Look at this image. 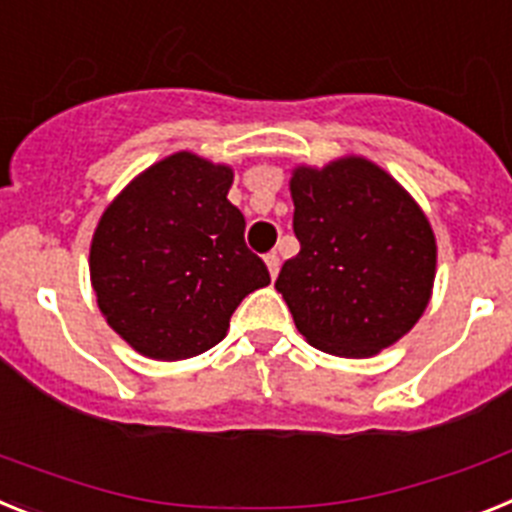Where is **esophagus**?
I'll use <instances>...</instances> for the list:
<instances>
[{"instance_id": "1", "label": "esophagus", "mask_w": 512, "mask_h": 512, "mask_svg": "<svg viewBox=\"0 0 512 512\" xmlns=\"http://www.w3.org/2000/svg\"><path fill=\"white\" fill-rule=\"evenodd\" d=\"M265 265H268V270H270V275H278V270H281V257L275 255V252H268V255H265Z\"/></svg>"}]
</instances>
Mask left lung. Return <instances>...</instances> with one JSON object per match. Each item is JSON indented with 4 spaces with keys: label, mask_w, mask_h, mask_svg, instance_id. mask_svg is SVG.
<instances>
[{
    "label": "left lung",
    "mask_w": 512,
    "mask_h": 512,
    "mask_svg": "<svg viewBox=\"0 0 512 512\" xmlns=\"http://www.w3.org/2000/svg\"><path fill=\"white\" fill-rule=\"evenodd\" d=\"M291 198L301 250L275 288L301 335L342 358H368L407 335L435 278V237L420 206L361 157L299 167Z\"/></svg>",
    "instance_id": "obj_1"
}]
</instances>
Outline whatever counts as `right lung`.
Listing matches in <instances>:
<instances>
[{
	"instance_id": "obj_1",
	"label": "right lung",
	"mask_w": 512,
	"mask_h": 512,
	"mask_svg": "<svg viewBox=\"0 0 512 512\" xmlns=\"http://www.w3.org/2000/svg\"><path fill=\"white\" fill-rule=\"evenodd\" d=\"M224 164L180 151L149 167L102 213L90 250L97 306L133 350L182 361L219 345L247 293L268 286L244 244Z\"/></svg>"
}]
</instances>
